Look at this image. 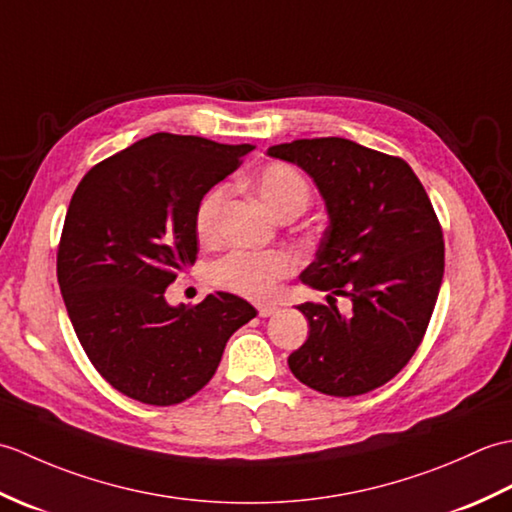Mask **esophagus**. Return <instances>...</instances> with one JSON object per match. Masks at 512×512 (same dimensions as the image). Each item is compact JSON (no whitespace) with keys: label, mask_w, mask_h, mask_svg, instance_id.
Wrapping results in <instances>:
<instances>
[{"label":"esophagus","mask_w":512,"mask_h":512,"mask_svg":"<svg viewBox=\"0 0 512 512\" xmlns=\"http://www.w3.org/2000/svg\"><path fill=\"white\" fill-rule=\"evenodd\" d=\"M257 312H259V317H273V314H277L279 312V306L277 303H262V306H257Z\"/></svg>","instance_id":"esophagus-1"}]
</instances>
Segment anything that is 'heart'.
Instances as JSON below:
<instances>
[{
	"label": "heart",
	"instance_id": "obj_1",
	"mask_svg": "<svg viewBox=\"0 0 512 512\" xmlns=\"http://www.w3.org/2000/svg\"><path fill=\"white\" fill-rule=\"evenodd\" d=\"M259 200L266 209L281 217L286 213H303L310 204V187L301 173L284 165H273L259 171L255 180ZM224 204V189H213L204 195L195 211V231L202 239H211L217 231V217ZM295 270V259L286 250H233L224 255L211 270L215 286L231 290L248 299H268L275 295L281 279Z\"/></svg>",
	"mask_w": 512,
	"mask_h": 512
}]
</instances>
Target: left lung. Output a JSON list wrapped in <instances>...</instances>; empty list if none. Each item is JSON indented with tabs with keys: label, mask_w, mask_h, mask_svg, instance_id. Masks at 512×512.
Wrapping results in <instances>:
<instances>
[{
	"label": "left lung",
	"mask_w": 512,
	"mask_h": 512,
	"mask_svg": "<svg viewBox=\"0 0 512 512\" xmlns=\"http://www.w3.org/2000/svg\"><path fill=\"white\" fill-rule=\"evenodd\" d=\"M266 154L317 184L328 228L301 281L330 306L301 303L310 334L288 356L303 385L361 396L394 378L418 350L444 275L442 228L427 191L402 158L347 138H301ZM350 296L341 315L331 299Z\"/></svg>",
	"instance_id": "8db88e82"
}]
</instances>
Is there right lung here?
<instances>
[{"mask_svg": "<svg viewBox=\"0 0 512 512\" xmlns=\"http://www.w3.org/2000/svg\"><path fill=\"white\" fill-rule=\"evenodd\" d=\"M253 149L160 132L99 162L76 187L59 288L85 354L121 394L156 407L198 394L231 334L257 314L231 292L193 308L165 299L198 255L200 200Z\"/></svg>", "mask_w": 512, "mask_h": 512, "instance_id": "obj_1", "label": "right lung"}]
</instances>
